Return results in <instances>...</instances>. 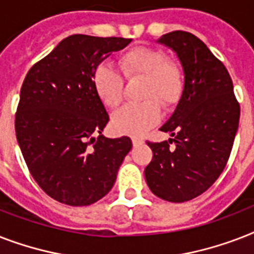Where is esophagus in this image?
Listing matches in <instances>:
<instances>
[{
    "instance_id": "1",
    "label": "esophagus",
    "mask_w": 254,
    "mask_h": 254,
    "mask_svg": "<svg viewBox=\"0 0 254 254\" xmlns=\"http://www.w3.org/2000/svg\"><path fill=\"white\" fill-rule=\"evenodd\" d=\"M131 142H133V146L137 147V146H139V145H141V143H142L143 141H142V139H141V138H137V137H133V138H131Z\"/></svg>"
}]
</instances>
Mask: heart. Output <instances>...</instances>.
<instances>
[{
  "label": "heart",
  "instance_id": "b5f03b06",
  "mask_svg": "<svg viewBox=\"0 0 254 254\" xmlns=\"http://www.w3.org/2000/svg\"><path fill=\"white\" fill-rule=\"evenodd\" d=\"M127 80L142 79L138 104H127L112 116V127L120 134L138 135L154 127L161 119V108L173 109L186 85L185 69L167 53L157 47H134L119 58ZM96 93L109 108L117 107L124 96V80L111 65L100 64L93 73Z\"/></svg>",
  "mask_w": 254,
  "mask_h": 254
}]
</instances>
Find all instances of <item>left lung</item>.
I'll use <instances>...</instances> for the list:
<instances>
[{
	"label": "left lung",
	"mask_w": 254,
	"mask_h": 254,
	"mask_svg": "<svg viewBox=\"0 0 254 254\" xmlns=\"http://www.w3.org/2000/svg\"><path fill=\"white\" fill-rule=\"evenodd\" d=\"M158 42L177 53L186 85L174 113L161 127L173 138L147 142L153 159L145 179L154 195L182 203L207 191L223 173L239 127L240 105L225 65L199 38L178 30Z\"/></svg>",
	"instance_id": "1"
}]
</instances>
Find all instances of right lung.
<instances>
[{"label":"right lung","instance_id":"1","mask_svg":"<svg viewBox=\"0 0 254 254\" xmlns=\"http://www.w3.org/2000/svg\"><path fill=\"white\" fill-rule=\"evenodd\" d=\"M130 42L69 35L23 80L15 113L18 145L39 187L63 204L89 205L105 196L130 151L129 137L101 134L109 116L93 85L97 65Z\"/></svg>","mask_w":254,"mask_h":254}]
</instances>
